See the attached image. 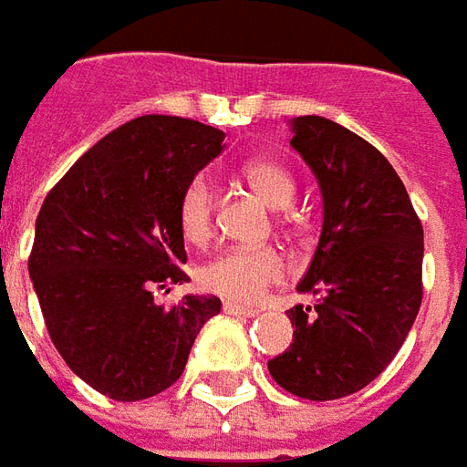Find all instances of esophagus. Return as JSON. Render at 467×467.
<instances>
[{
    "mask_svg": "<svg viewBox=\"0 0 467 467\" xmlns=\"http://www.w3.org/2000/svg\"><path fill=\"white\" fill-rule=\"evenodd\" d=\"M223 312L231 314V317H256L259 309H254V306H244V304H236V302H226L223 304Z\"/></svg>",
    "mask_w": 467,
    "mask_h": 467,
    "instance_id": "obj_1",
    "label": "esophagus"
}]
</instances>
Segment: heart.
Here are the masks:
<instances>
[{
    "instance_id": "obj_1",
    "label": "heart",
    "mask_w": 467,
    "mask_h": 467,
    "mask_svg": "<svg viewBox=\"0 0 467 467\" xmlns=\"http://www.w3.org/2000/svg\"><path fill=\"white\" fill-rule=\"evenodd\" d=\"M244 178L271 208H286L296 196L294 175L276 161L259 158L244 165ZM213 226V198L203 175H196L178 201V228L191 244H203ZM284 276V261L274 249H226L208 259L198 281L231 302H256Z\"/></svg>"
}]
</instances>
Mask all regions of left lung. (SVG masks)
I'll return each instance as SVG.
<instances>
[{"mask_svg":"<svg viewBox=\"0 0 467 467\" xmlns=\"http://www.w3.org/2000/svg\"><path fill=\"white\" fill-rule=\"evenodd\" d=\"M292 145L322 191V234L286 312L294 342L269 359L296 398L339 400L369 385L415 324L422 302V223L395 168L339 122L302 115Z\"/></svg>","mask_w":467,"mask_h":467,"instance_id":"obj_1","label":"left lung"}]
</instances>
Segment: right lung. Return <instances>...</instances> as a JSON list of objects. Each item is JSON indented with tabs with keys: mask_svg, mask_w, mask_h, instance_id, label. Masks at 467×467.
I'll use <instances>...</instances> for the list:
<instances>
[{
	"mask_svg": "<svg viewBox=\"0 0 467 467\" xmlns=\"http://www.w3.org/2000/svg\"><path fill=\"white\" fill-rule=\"evenodd\" d=\"M223 130L140 115L92 145L39 208L29 279L67 367L110 400L153 398L183 375L213 294L165 309L155 289L186 281L178 201L223 145Z\"/></svg>",
	"mask_w": 467,
	"mask_h": 467,
	"instance_id": "add662e5",
	"label": "right lung"
}]
</instances>
